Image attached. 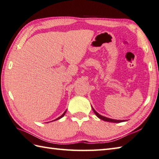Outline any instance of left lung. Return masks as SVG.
Listing matches in <instances>:
<instances>
[{"mask_svg": "<svg viewBox=\"0 0 159 159\" xmlns=\"http://www.w3.org/2000/svg\"><path fill=\"white\" fill-rule=\"evenodd\" d=\"M92 108H93V112H95V114L96 115V116H98V118L101 119L102 120H103V121H108V122H112V123H121V122H123V121H126L125 120H117V119H110V118H108V117H106V116H102L101 115H99L98 112H97L95 111V110L94 109L93 107H92Z\"/></svg>", "mask_w": 159, "mask_h": 159, "instance_id": "1", "label": "left lung"}]
</instances>
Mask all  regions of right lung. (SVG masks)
Returning a JSON list of instances; mask_svg holds the SVG:
<instances>
[{"label": "right lung", "mask_w": 159, "mask_h": 159, "mask_svg": "<svg viewBox=\"0 0 159 159\" xmlns=\"http://www.w3.org/2000/svg\"><path fill=\"white\" fill-rule=\"evenodd\" d=\"M66 111H65V112H64V113H63V114L62 115H61L60 116H59V117H58V118H57V119H55V120H53V121H56V120H57V119H61V117H63V116H64V115H65V113H66Z\"/></svg>", "instance_id": "obj_1"}]
</instances>
